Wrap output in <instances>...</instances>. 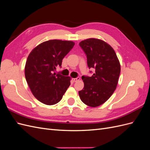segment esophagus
<instances>
[{"instance_id": "esophagus-1", "label": "esophagus", "mask_w": 150, "mask_h": 150, "mask_svg": "<svg viewBox=\"0 0 150 150\" xmlns=\"http://www.w3.org/2000/svg\"><path fill=\"white\" fill-rule=\"evenodd\" d=\"M72 81H73V82H76V81L80 80V78H79V77H78V78H72Z\"/></svg>"}]
</instances>
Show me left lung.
<instances>
[{
    "mask_svg": "<svg viewBox=\"0 0 150 150\" xmlns=\"http://www.w3.org/2000/svg\"><path fill=\"white\" fill-rule=\"evenodd\" d=\"M79 46L87 56L89 68H94L92 76H82L84 88L80 99L90 107L105 103L115 91L118 82L121 66L114 49L106 42L90 38L82 40Z\"/></svg>",
    "mask_w": 150,
    "mask_h": 150,
    "instance_id": "left-lung-1",
    "label": "left lung"
}]
</instances>
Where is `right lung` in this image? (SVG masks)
Here are the masks:
<instances>
[{
  "label": "right lung",
  "instance_id": "add662e5",
  "mask_svg": "<svg viewBox=\"0 0 150 150\" xmlns=\"http://www.w3.org/2000/svg\"><path fill=\"white\" fill-rule=\"evenodd\" d=\"M70 40H49L30 52L25 66V76L34 97L47 105L59 102L71 84L69 76L53 72L74 47Z\"/></svg>",
  "mask_w": 150,
  "mask_h": 150
}]
</instances>
